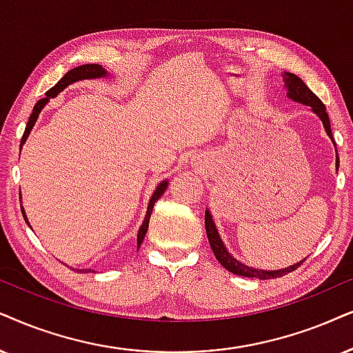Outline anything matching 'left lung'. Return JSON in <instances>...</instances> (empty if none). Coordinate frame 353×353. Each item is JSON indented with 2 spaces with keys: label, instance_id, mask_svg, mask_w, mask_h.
I'll list each match as a JSON object with an SVG mask.
<instances>
[{
  "label": "left lung",
  "instance_id": "1",
  "mask_svg": "<svg viewBox=\"0 0 353 353\" xmlns=\"http://www.w3.org/2000/svg\"><path fill=\"white\" fill-rule=\"evenodd\" d=\"M285 83H287L290 99H293V101H296V102H301V104H305V105H311L313 112L318 115L321 120H323L325 133H327V135L331 137V140H332L331 122H329V115H327V112H325V105L323 104V101H321L319 97L316 96L314 92L306 86L305 83H303V79H300V78L296 77V74L285 73ZM336 158H337L336 159V166L339 169V156H336ZM205 230H207L210 246H212V251H213V254H215L216 261L220 262V264L225 267L226 270L233 272V274H236V275L251 276V279H261V280L279 279V276L287 275L288 272L296 270L298 267H300L303 262H305V261H300V262H298V264H293V265H290V267H287V269H282V270H259V269H252V267L241 264L239 261H236V259L231 256L228 251H226L225 244H223L220 234H218L216 226H215V223H213L212 215H210L208 210H207V212H205Z\"/></svg>",
  "mask_w": 353,
  "mask_h": 353
}]
</instances>
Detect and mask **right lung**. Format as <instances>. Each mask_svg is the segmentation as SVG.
<instances>
[{"instance_id": "add662e5", "label": "right lung", "mask_w": 353, "mask_h": 353, "mask_svg": "<svg viewBox=\"0 0 353 353\" xmlns=\"http://www.w3.org/2000/svg\"><path fill=\"white\" fill-rule=\"evenodd\" d=\"M101 77H107V71H105L104 68H102L101 65H96V63H88V65L77 66V68H71V70L68 71V73H66L65 77L61 78L60 81H58V83L55 84V86H53L52 89H48V91L46 92V97H42V99L37 101V104L34 105V110H32V114H30L29 122H28V125H26L24 135H22L21 146L24 145V141H26V140H28V137H29L30 130H32V127H34L35 120H37V117H39L40 110H42V107L47 104V102H48V99H50V97H55V96L58 94V92L63 91V89H65L66 86H70V84H73V83H77V81H81V79H91V78H101ZM166 187H168V181H163L161 184L158 185V189L154 190L153 197H151V200H150L148 212H146L145 221H143V225H141V228H140V231H138V236H137V246H138V249H140L141 243H143V239H145L146 231H148V226H150V216H151V212H153L154 202H156V200H158V199L161 197V195L164 194V190H166ZM21 212H22V215H24V220L28 221V218H26L24 210L21 208ZM28 225H29V223H28ZM86 270H88V272H91V269H86Z\"/></svg>"}]
</instances>
